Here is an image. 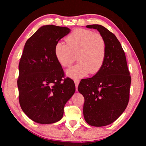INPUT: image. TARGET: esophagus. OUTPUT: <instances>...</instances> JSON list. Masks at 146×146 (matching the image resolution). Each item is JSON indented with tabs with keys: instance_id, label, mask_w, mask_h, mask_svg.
Segmentation results:
<instances>
[{
	"instance_id": "1",
	"label": "esophagus",
	"mask_w": 146,
	"mask_h": 146,
	"mask_svg": "<svg viewBox=\"0 0 146 146\" xmlns=\"http://www.w3.org/2000/svg\"><path fill=\"white\" fill-rule=\"evenodd\" d=\"M78 84H79V80H75V84L76 91H78Z\"/></svg>"
}]
</instances>
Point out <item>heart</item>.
I'll return each mask as SVG.
<instances>
[{
  "instance_id": "heart-1",
  "label": "heart",
  "mask_w": 146,
  "mask_h": 146,
  "mask_svg": "<svg viewBox=\"0 0 146 146\" xmlns=\"http://www.w3.org/2000/svg\"><path fill=\"white\" fill-rule=\"evenodd\" d=\"M66 44L56 43L54 53L62 67H69L76 60L78 62L66 71L73 79L96 74L104 63L107 44L102 35L86 29H76L66 37Z\"/></svg>"
}]
</instances>
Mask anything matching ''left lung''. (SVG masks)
<instances>
[{"label": "left lung", "mask_w": 146, "mask_h": 146, "mask_svg": "<svg viewBox=\"0 0 146 146\" xmlns=\"http://www.w3.org/2000/svg\"><path fill=\"white\" fill-rule=\"evenodd\" d=\"M104 37L107 51L101 70L93 77L81 80L78 90L84 98V119L92 126H105L122 114L129 100L131 78L124 51L116 36L98 24L88 25Z\"/></svg>", "instance_id": "1"}]
</instances>
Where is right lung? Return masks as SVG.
I'll return each mask as SVG.
<instances>
[{
    "label": "right lung",
    "mask_w": 146,
    "mask_h": 146,
    "mask_svg": "<svg viewBox=\"0 0 146 146\" xmlns=\"http://www.w3.org/2000/svg\"><path fill=\"white\" fill-rule=\"evenodd\" d=\"M66 27L46 25L26 41L19 64L17 80L20 106L34 122L60 120L66 103L75 91L72 79L64 72L54 53L55 44L70 33Z\"/></svg>",
    "instance_id": "right-lung-1"
}]
</instances>
